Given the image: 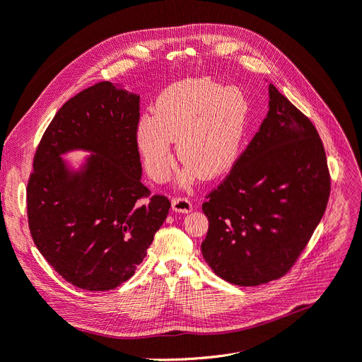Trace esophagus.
Masks as SVG:
<instances>
[{"label":"esophagus","mask_w":362,"mask_h":362,"mask_svg":"<svg viewBox=\"0 0 362 362\" xmlns=\"http://www.w3.org/2000/svg\"><path fill=\"white\" fill-rule=\"evenodd\" d=\"M171 206L174 211H179V213H189L192 210L191 199L186 197H174L171 199Z\"/></svg>","instance_id":"esophagus-1"}]
</instances>
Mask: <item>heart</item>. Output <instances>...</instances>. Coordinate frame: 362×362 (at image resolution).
<instances>
[{
    "mask_svg": "<svg viewBox=\"0 0 362 362\" xmlns=\"http://www.w3.org/2000/svg\"><path fill=\"white\" fill-rule=\"evenodd\" d=\"M247 100L235 86H221L210 78H186L159 93L153 116L140 117L136 143L143 164L156 182H165L173 170L171 141L186 167L211 180L228 171L238 158L246 132Z\"/></svg>",
    "mask_w": 362,
    "mask_h": 362,
    "instance_id": "heart-1",
    "label": "heart"
}]
</instances>
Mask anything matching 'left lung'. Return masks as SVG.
I'll list each match as a JSON object with an SVG mask.
<instances>
[{
	"label": "left lung",
	"instance_id": "8db88e82",
	"mask_svg": "<svg viewBox=\"0 0 362 362\" xmlns=\"http://www.w3.org/2000/svg\"><path fill=\"white\" fill-rule=\"evenodd\" d=\"M270 109L231 171L206 195L210 269L238 286L285 276L322 219L331 177L312 120L273 85Z\"/></svg>",
	"mask_w": 362,
	"mask_h": 362
}]
</instances>
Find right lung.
Segmentation results:
<instances>
[{
	"label": "right lung",
	"instance_id": "right-lung-1",
	"mask_svg": "<svg viewBox=\"0 0 362 362\" xmlns=\"http://www.w3.org/2000/svg\"><path fill=\"white\" fill-rule=\"evenodd\" d=\"M139 120V95L100 82L61 107L37 146L26 186L31 237L52 269L80 289L127 282L171 207L141 183ZM73 148L94 153L82 172L60 158Z\"/></svg>",
	"mask_w": 362,
	"mask_h": 362
}]
</instances>
